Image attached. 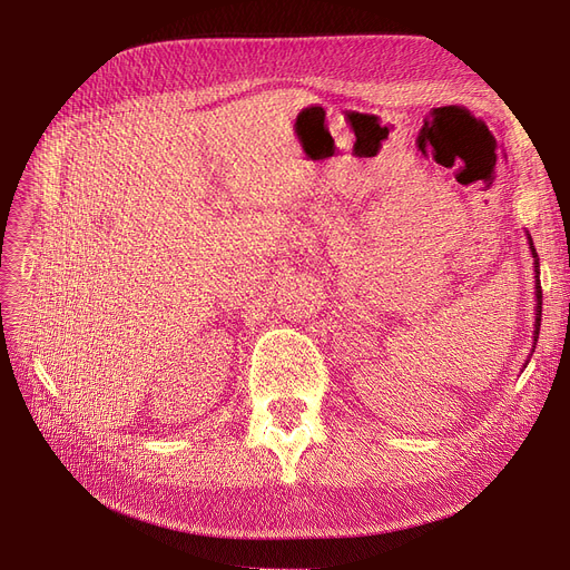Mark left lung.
Here are the masks:
<instances>
[{"mask_svg":"<svg viewBox=\"0 0 570 570\" xmlns=\"http://www.w3.org/2000/svg\"><path fill=\"white\" fill-rule=\"evenodd\" d=\"M527 245H529V249H531V258H533V279H535V284H533V295H535V321H533V348H535V342H538V333H541V314H543V291H541V265H538V254H535V249H533V239H531V235L527 233ZM533 348H531V353H533ZM531 353H529V357H531ZM529 365V361H524V367ZM522 367V370H524Z\"/></svg>","mask_w":570,"mask_h":570,"instance_id":"8db88e82","label":"left lung"}]
</instances>
